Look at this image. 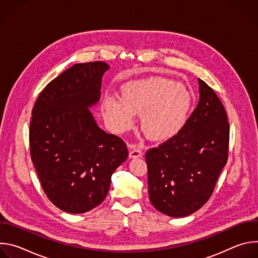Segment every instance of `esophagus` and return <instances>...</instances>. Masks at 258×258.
I'll return each mask as SVG.
<instances>
[{
  "label": "esophagus",
  "instance_id": "34e87169",
  "mask_svg": "<svg viewBox=\"0 0 258 258\" xmlns=\"http://www.w3.org/2000/svg\"><path fill=\"white\" fill-rule=\"evenodd\" d=\"M143 156V151L139 148H134L130 152V158H140Z\"/></svg>",
  "mask_w": 258,
  "mask_h": 258
}]
</instances>
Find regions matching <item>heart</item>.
<instances>
[{"mask_svg": "<svg viewBox=\"0 0 258 258\" xmlns=\"http://www.w3.org/2000/svg\"><path fill=\"white\" fill-rule=\"evenodd\" d=\"M122 96L106 95L102 100L110 130L124 133L134 126L137 114H142V127L153 140L174 136L185 123L193 103L185 85L161 77L130 82L122 87Z\"/></svg>", "mask_w": 258, "mask_h": 258, "instance_id": "heart-1", "label": "heart"}]
</instances>
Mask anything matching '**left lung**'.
I'll use <instances>...</instances> for the list:
<instances>
[{
	"instance_id": "1",
	"label": "left lung",
	"mask_w": 258,
	"mask_h": 258,
	"mask_svg": "<svg viewBox=\"0 0 258 258\" xmlns=\"http://www.w3.org/2000/svg\"><path fill=\"white\" fill-rule=\"evenodd\" d=\"M198 83L200 99L191 116L146 153L150 201L171 217L190 215L208 201L229 156L226 109L205 82Z\"/></svg>"
}]
</instances>
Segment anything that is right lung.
<instances>
[{"label":"right lung","instance_id":"1","mask_svg":"<svg viewBox=\"0 0 258 258\" xmlns=\"http://www.w3.org/2000/svg\"><path fill=\"white\" fill-rule=\"evenodd\" d=\"M108 69L103 61L75 64L46 86L32 108L31 160L47 197L68 213L102 203L128 155L122 139L101 130L89 110Z\"/></svg>","mask_w":258,"mask_h":258}]
</instances>
